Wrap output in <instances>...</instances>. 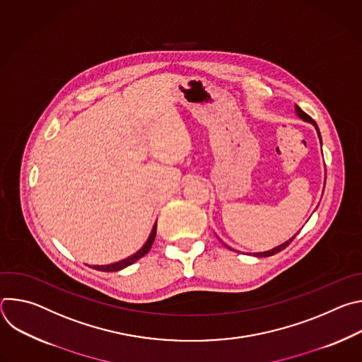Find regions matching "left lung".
<instances>
[{"label":"left lung","mask_w":362,"mask_h":362,"mask_svg":"<svg viewBox=\"0 0 362 362\" xmlns=\"http://www.w3.org/2000/svg\"><path fill=\"white\" fill-rule=\"evenodd\" d=\"M295 110H296V113H298V116H299L300 119H303L305 122H309V123H313V124H314V126L317 127V132H318V134H320V129H318L317 123H315V122H314V120L311 119V116H308V115H306V113H305L303 110H300V109H299L298 106H295ZM320 139H321V134H320ZM293 239H295V236H293V238H291L289 240H286L285 243L279 245L278 247H274V249H271V250H268V252H261V253H253V255H255V256H257V257H262V256H264V257H267V256H272V255H276L278 252L284 250V249H285V247H286V246H288V245H289V243H291V242H292Z\"/></svg>","instance_id":"1"}]
</instances>
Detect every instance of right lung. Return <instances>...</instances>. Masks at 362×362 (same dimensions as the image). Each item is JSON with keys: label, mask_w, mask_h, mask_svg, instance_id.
<instances>
[{"label": "right lung", "mask_w": 362, "mask_h": 362, "mask_svg": "<svg viewBox=\"0 0 362 362\" xmlns=\"http://www.w3.org/2000/svg\"><path fill=\"white\" fill-rule=\"evenodd\" d=\"M156 226H158V222L154 223V226H153V229H151V233H150L147 242L143 245V247H141L139 252H136L134 255H132L130 257H127V259L120 261V262H116V264H112V265H101V267L97 265V267H93V269H97V271H101V272H116V271H120V269H123V268H126V267L134 264L137 259H140L141 256H144V255L150 250V247H151V245H153V242H154V236H156Z\"/></svg>", "instance_id": "add662e5"}]
</instances>
